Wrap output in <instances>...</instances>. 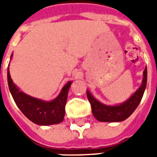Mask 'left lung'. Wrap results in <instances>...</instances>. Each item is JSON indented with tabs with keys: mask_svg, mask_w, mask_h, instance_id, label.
I'll return each mask as SVG.
<instances>
[{
	"mask_svg": "<svg viewBox=\"0 0 157 157\" xmlns=\"http://www.w3.org/2000/svg\"><path fill=\"white\" fill-rule=\"evenodd\" d=\"M147 82V69L145 67L143 72L141 86L129 98L119 105H105L93 98V96L86 91V96L91 103L93 116L100 122H121L128 118L138 107L142 97L144 95Z\"/></svg>",
	"mask_w": 157,
	"mask_h": 157,
	"instance_id": "1",
	"label": "left lung"
}]
</instances>
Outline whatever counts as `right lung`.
<instances>
[{"label": "right lung", "mask_w": 157, "mask_h": 157, "mask_svg": "<svg viewBox=\"0 0 157 157\" xmlns=\"http://www.w3.org/2000/svg\"><path fill=\"white\" fill-rule=\"evenodd\" d=\"M7 82L9 90L17 106L33 123L39 125H51L63 121L68 91L72 82H67L62 88L59 95L50 102L33 98L20 91L12 82L9 68L7 69Z\"/></svg>", "instance_id": "add662e5"}]
</instances>
